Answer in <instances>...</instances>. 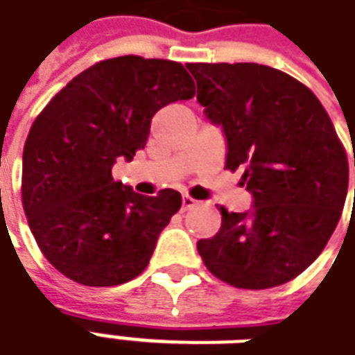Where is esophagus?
<instances>
[{
    "label": "esophagus",
    "instance_id": "34e87169",
    "mask_svg": "<svg viewBox=\"0 0 355 355\" xmlns=\"http://www.w3.org/2000/svg\"><path fill=\"white\" fill-rule=\"evenodd\" d=\"M182 205H183V210H191V208H195L198 202L193 197H189V195H183Z\"/></svg>",
    "mask_w": 355,
    "mask_h": 355
}]
</instances>
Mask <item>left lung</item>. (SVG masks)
Listing matches in <instances>:
<instances>
[{"label": "left lung", "mask_w": 355, "mask_h": 355, "mask_svg": "<svg viewBox=\"0 0 355 355\" xmlns=\"http://www.w3.org/2000/svg\"><path fill=\"white\" fill-rule=\"evenodd\" d=\"M197 101L222 125L225 170H243L248 212H222L200 239L208 271L237 288H271L300 275L333 235L348 193V158L311 89L256 62H189ZM355 166V149H354ZM355 205V189H354Z\"/></svg>", "instance_id": "8db88e82"}]
</instances>
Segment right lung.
Returning <instances> with one entry per match:
<instances>
[{
	"mask_svg": "<svg viewBox=\"0 0 355 355\" xmlns=\"http://www.w3.org/2000/svg\"><path fill=\"white\" fill-rule=\"evenodd\" d=\"M193 95L180 62L124 55L72 78L37 114L22 153V206L64 277L114 286L147 268L182 195H139L112 180V166L145 147L158 110Z\"/></svg>",
	"mask_w": 355,
	"mask_h": 355,
	"instance_id": "1",
	"label": "right lung"
}]
</instances>
